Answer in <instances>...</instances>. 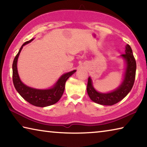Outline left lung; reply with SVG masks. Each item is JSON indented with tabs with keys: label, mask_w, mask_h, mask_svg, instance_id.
Returning <instances> with one entry per match:
<instances>
[{
	"label": "left lung",
	"mask_w": 147,
	"mask_h": 147,
	"mask_svg": "<svg viewBox=\"0 0 147 147\" xmlns=\"http://www.w3.org/2000/svg\"><path fill=\"white\" fill-rule=\"evenodd\" d=\"M126 63L123 80L117 88L109 93H100L94 88L91 77L88 78L87 92L92 101L104 106H112L125 97L131 91L136 78V62L132 50L129 45H126L125 54L121 56Z\"/></svg>",
	"instance_id": "left-lung-1"
}]
</instances>
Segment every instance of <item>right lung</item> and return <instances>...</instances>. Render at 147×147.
Returning <instances> with one entry per match:
<instances>
[{"label": "right lung", "instance_id": "obj_1", "mask_svg": "<svg viewBox=\"0 0 147 147\" xmlns=\"http://www.w3.org/2000/svg\"><path fill=\"white\" fill-rule=\"evenodd\" d=\"M34 38L24 43L19 49V53L15 57L12 65L13 69V82L15 88L24 100L30 104L38 107H46L56 104L61 98L65 89L66 81L76 70L62 74L56 84L50 89H39L30 88L22 82L17 71V60L23 46L30 43Z\"/></svg>", "mask_w": 147, "mask_h": 147}]
</instances>
